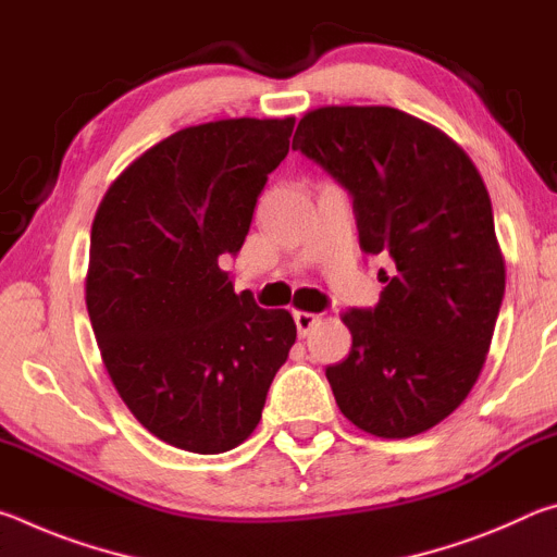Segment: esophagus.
<instances>
[{
  "label": "esophagus",
  "instance_id": "esophagus-1",
  "mask_svg": "<svg viewBox=\"0 0 557 557\" xmlns=\"http://www.w3.org/2000/svg\"><path fill=\"white\" fill-rule=\"evenodd\" d=\"M319 322L317 314H309V312H295V324H297V332L299 336H307L312 332L314 324Z\"/></svg>",
  "mask_w": 557,
  "mask_h": 557
}]
</instances>
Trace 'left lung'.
Segmentation results:
<instances>
[{
	"label": "left lung",
	"mask_w": 557,
	"mask_h": 557,
	"mask_svg": "<svg viewBox=\"0 0 557 557\" xmlns=\"http://www.w3.org/2000/svg\"><path fill=\"white\" fill-rule=\"evenodd\" d=\"M299 149L354 201L366 256H388L379 305L348 309L351 351L326 366L338 410L400 440L455 412L482 373L506 289L492 199L457 143L408 112L332 106L299 120Z\"/></svg>",
	"instance_id": "1"
}]
</instances>
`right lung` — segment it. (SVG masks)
Masks as SVG:
<instances>
[{
	"label": "right lung",
	"instance_id": "1",
	"mask_svg": "<svg viewBox=\"0 0 557 557\" xmlns=\"http://www.w3.org/2000/svg\"><path fill=\"white\" fill-rule=\"evenodd\" d=\"M295 117L186 127L135 159L90 231L88 317L129 412L166 445L221 455L252 435L297 338L285 309L235 295L221 256L250 231Z\"/></svg>",
	"mask_w": 557,
	"mask_h": 557
}]
</instances>
